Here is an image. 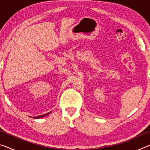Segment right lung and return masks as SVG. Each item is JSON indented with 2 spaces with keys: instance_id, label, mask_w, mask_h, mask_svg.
<instances>
[{
  "instance_id": "right-lung-1",
  "label": "right lung",
  "mask_w": 150,
  "mask_h": 150,
  "mask_svg": "<svg viewBox=\"0 0 150 150\" xmlns=\"http://www.w3.org/2000/svg\"><path fill=\"white\" fill-rule=\"evenodd\" d=\"M51 112H50L48 113H46V114H44V115H40V116H36V117H33L34 118H42V117H44V116H45L46 115H48L49 114H50Z\"/></svg>"
}]
</instances>
